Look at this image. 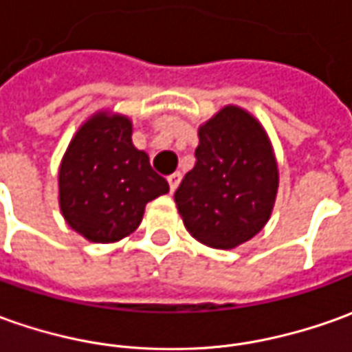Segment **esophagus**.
Masks as SVG:
<instances>
[{"label":"esophagus","instance_id":"1","mask_svg":"<svg viewBox=\"0 0 352 352\" xmlns=\"http://www.w3.org/2000/svg\"><path fill=\"white\" fill-rule=\"evenodd\" d=\"M167 183H169V190L175 192V188L179 186V183H181V173H173V175L167 177Z\"/></svg>","mask_w":352,"mask_h":352}]
</instances>
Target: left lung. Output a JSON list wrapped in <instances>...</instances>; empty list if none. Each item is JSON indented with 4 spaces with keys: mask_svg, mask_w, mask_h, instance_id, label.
<instances>
[{
    "mask_svg": "<svg viewBox=\"0 0 352 352\" xmlns=\"http://www.w3.org/2000/svg\"><path fill=\"white\" fill-rule=\"evenodd\" d=\"M196 164L175 190L186 231L210 248H235L274 212L279 169L266 129L243 107L223 106L198 126Z\"/></svg>",
    "mask_w": 352,
    "mask_h": 352,
    "instance_id": "8db88e82",
    "label": "left lung"
}]
</instances>
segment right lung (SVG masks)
Here are the masks:
<instances>
[{
	"label": "right lung",
	"mask_w": 352,
	"mask_h": 352,
	"mask_svg": "<svg viewBox=\"0 0 352 352\" xmlns=\"http://www.w3.org/2000/svg\"><path fill=\"white\" fill-rule=\"evenodd\" d=\"M59 210L69 227L90 243H117L140 226L150 200L169 185L133 144V121L98 109L78 126L57 173Z\"/></svg>",
	"instance_id": "obj_1"
}]
</instances>
